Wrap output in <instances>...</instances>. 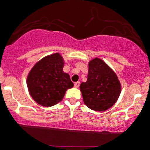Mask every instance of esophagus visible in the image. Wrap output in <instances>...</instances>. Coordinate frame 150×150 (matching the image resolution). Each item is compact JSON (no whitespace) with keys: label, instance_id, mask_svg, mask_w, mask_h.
I'll return each instance as SVG.
<instances>
[{"label":"esophagus","instance_id":"1","mask_svg":"<svg viewBox=\"0 0 150 150\" xmlns=\"http://www.w3.org/2000/svg\"><path fill=\"white\" fill-rule=\"evenodd\" d=\"M79 85H80L79 81H76V82L74 83V87H76V88L79 87Z\"/></svg>","mask_w":150,"mask_h":150}]
</instances>
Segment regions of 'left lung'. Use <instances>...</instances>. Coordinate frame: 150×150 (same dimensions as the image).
<instances>
[{"label": "left lung", "mask_w": 150, "mask_h": 150, "mask_svg": "<svg viewBox=\"0 0 150 150\" xmlns=\"http://www.w3.org/2000/svg\"><path fill=\"white\" fill-rule=\"evenodd\" d=\"M88 67L87 80L80 85L84 104L98 112L110 108L121 92V84L116 74L99 58L89 61Z\"/></svg>", "instance_id": "8db88e82"}]
</instances>
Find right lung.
Segmentation results:
<instances>
[{"label": "right lung", "instance_id": "obj_1", "mask_svg": "<svg viewBox=\"0 0 150 150\" xmlns=\"http://www.w3.org/2000/svg\"><path fill=\"white\" fill-rule=\"evenodd\" d=\"M64 59L59 52L40 60L29 71L27 85L32 99L44 107L60 103L65 93L74 86L70 76L63 71Z\"/></svg>", "mask_w": 150, "mask_h": 150}]
</instances>
